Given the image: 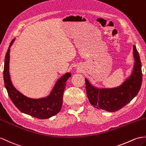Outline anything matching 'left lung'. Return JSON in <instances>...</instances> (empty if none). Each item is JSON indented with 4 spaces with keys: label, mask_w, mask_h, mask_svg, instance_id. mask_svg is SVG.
<instances>
[{
    "label": "left lung",
    "mask_w": 146,
    "mask_h": 146,
    "mask_svg": "<svg viewBox=\"0 0 146 146\" xmlns=\"http://www.w3.org/2000/svg\"><path fill=\"white\" fill-rule=\"evenodd\" d=\"M135 60L131 76L120 86L114 88L98 89L85 79L86 94L90 103L97 109L115 112L126 106L139 91L142 80L141 62L139 53L133 45Z\"/></svg>",
    "instance_id": "8db88e82"
}]
</instances>
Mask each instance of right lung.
Returning a JSON list of instances; mask_svg holds the SVG:
<instances>
[{
  "label": "right lung",
  "mask_w": 146,
  "mask_h": 146,
  "mask_svg": "<svg viewBox=\"0 0 146 146\" xmlns=\"http://www.w3.org/2000/svg\"><path fill=\"white\" fill-rule=\"evenodd\" d=\"M15 39L10 43L5 55L4 80L9 96L15 106L23 113L38 119H45L58 113L62 106L63 95L67 80L71 73H67L57 81L50 94L41 99H32L23 95L13 86L9 75L10 48Z\"/></svg>",
  "instance_id": "add662e5"
}]
</instances>
